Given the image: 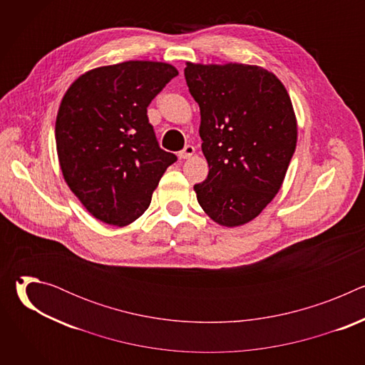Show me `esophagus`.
<instances>
[{
  "instance_id": "esophagus-1",
  "label": "esophagus",
  "mask_w": 365,
  "mask_h": 365,
  "mask_svg": "<svg viewBox=\"0 0 365 365\" xmlns=\"http://www.w3.org/2000/svg\"><path fill=\"white\" fill-rule=\"evenodd\" d=\"M195 153V147L193 145H186L180 153H179V159L185 160V159H190Z\"/></svg>"
}]
</instances>
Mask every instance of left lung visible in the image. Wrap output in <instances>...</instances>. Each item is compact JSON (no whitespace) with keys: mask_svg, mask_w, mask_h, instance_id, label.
Wrapping results in <instances>:
<instances>
[{"mask_svg":"<svg viewBox=\"0 0 365 365\" xmlns=\"http://www.w3.org/2000/svg\"><path fill=\"white\" fill-rule=\"evenodd\" d=\"M189 92L200 110L199 135L210 166L195 185L205 214L240 227L262 214L280 190L297 141L290 96L279 78L244 63H186Z\"/></svg>","mask_w":365,"mask_h":365,"instance_id":"8db88e82","label":"left lung"}]
</instances>
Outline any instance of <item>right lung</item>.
<instances>
[{"label": "right lung", "instance_id": "add662e5", "mask_svg": "<svg viewBox=\"0 0 365 365\" xmlns=\"http://www.w3.org/2000/svg\"><path fill=\"white\" fill-rule=\"evenodd\" d=\"M169 63L128 61L81 75L56 117L65 182L96 220L125 227L140 218L178 158L159 147L147 107L178 76Z\"/></svg>", "mask_w": 365, "mask_h": 365}]
</instances>
